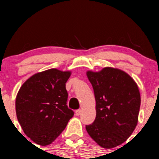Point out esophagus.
I'll use <instances>...</instances> for the list:
<instances>
[{"instance_id":"obj_1","label":"esophagus","mask_w":159,"mask_h":159,"mask_svg":"<svg viewBox=\"0 0 159 159\" xmlns=\"http://www.w3.org/2000/svg\"><path fill=\"white\" fill-rule=\"evenodd\" d=\"M81 109H78L75 111V115H77V116H79L80 115H81Z\"/></svg>"}]
</instances>
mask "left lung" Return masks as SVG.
<instances>
[{
    "mask_svg": "<svg viewBox=\"0 0 159 159\" xmlns=\"http://www.w3.org/2000/svg\"><path fill=\"white\" fill-rule=\"evenodd\" d=\"M87 76L95 97L96 118L86 130L100 146H118L137 125L141 105L139 88L128 74L115 68L88 71Z\"/></svg>",
    "mask_w": 159,
    "mask_h": 159,
    "instance_id": "left-lung-1",
    "label": "left lung"
}]
</instances>
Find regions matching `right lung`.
Here are the masks:
<instances>
[{"mask_svg":"<svg viewBox=\"0 0 159 159\" xmlns=\"http://www.w3.org/2000/svg\"><path fill=\"white\" fill-rule=\"evenodd\" d=\"M70 75V71L55 68L35 74L17 93V120L26 135L38 145L52 143L73 117L74 111L67 105L65 88Z\"/></svg>","mask_w":159,"mask_h":159,"instance_id":"right-lung-1","label":"right lung"}]
</instances>
